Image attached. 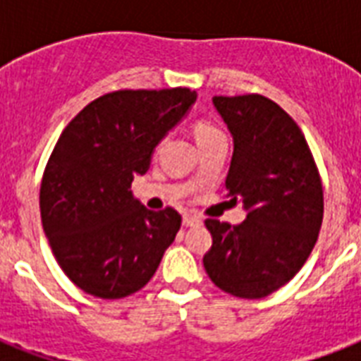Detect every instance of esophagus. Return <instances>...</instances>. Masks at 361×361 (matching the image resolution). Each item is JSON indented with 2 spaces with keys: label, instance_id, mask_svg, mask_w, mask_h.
Wrapping results in <instances>:
<instances>
[{
  "label": "esophagus",
  "instance_id": "1",
  "mask_svg": "<svg viewBox=\"0 0 361 361\" xmlns=\"http://www.w3.org/2000/svg\"><path fill=\"white\" fill-rule=\"evenodd\" d=\"M183 225H185V226H198V225H202V219H200V217H197L195 214H185V215H183Z\"/></svg>",
  "mask_w": 361,
  "mask_h": 361
}]
</instances>
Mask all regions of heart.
I'll use <instances>...</instances> for the list:
<instances>
[{"instance_id": "obj_1", "label": "heart", "mask_w": 361, "mask_h": 361, "mask_svg": "<svg viewBox=\"0 0 361 361\" xmlns=\"http://www.w3.org/2000/svg\"><path fill=\"white\" fill-rule=\"evenodd\" d=\"M195 135H197V142H202V140H208L212 136H219L223 135V130L214 123V121H208V120H200L197 121L195 125Z\"/></svg>"}]
</instances>
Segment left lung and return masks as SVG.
Wrapping results in <instances>:
<instances>
[{"instance_id": "left-lung-1", "label": "left lung", "mask_w": 361, "mask_h": 361, "mask_svg": "<svg viewBox=\"0 0 361 361\" xmlns=\"http://www.w3.org/2000/svg\"><path fill=\"white\" fill-rule=\"evenodd\" d=\"M234 138L226 197L247 219L232 226L206 219L212 247L204 268L221 290L260 300L302 269L319 238L324 192L298 123L271 99L247 93L214 97Z\"/></svg>"}]
</instances>
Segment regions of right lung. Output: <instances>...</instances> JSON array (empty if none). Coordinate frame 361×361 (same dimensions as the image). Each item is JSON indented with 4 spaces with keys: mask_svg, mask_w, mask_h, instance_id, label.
Returning <instances> with one entry per match:
<instances>
[{
    "mask_svg": "<svg viewBox=\"0 0 361 361\" xmlns=\"http://www.w3.org/2000/svg\"><path fill=\"white\" fill-rule=\"evenodd\" d=\"M197 92L120 90L84 106L54 146L42 174V228L59 268L92 296L120 300L147 285L181 226L174 208L133 198L163 136Z\"/></svg>",
    "mask_w": 361,
    "mask_h": 361,
    "instance_id": "right-lung-1",
    "label": "right lung"
}]
</instances>
